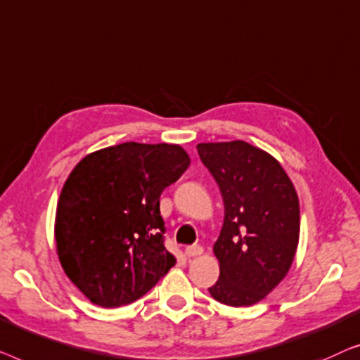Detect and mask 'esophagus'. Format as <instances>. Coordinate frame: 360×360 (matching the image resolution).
Masks as SVG:
<instances>
[{
	"mask_svg": "<svg viewBox=\"0 0 360 360\" xmlns=\"http://www.w3.org/2000/svg\"><path fill=\"white\" fill-rule=\"evenodd\" d=\"M202 252H204V248L200 245H191L186 248V255L189 257H195V256H200Z\"/></svg>",
	"mask_w": 360,
	"mask_h": 360,
	"instance_id": "esophagus-1",
	"label": "esophagus"
}]
</instances>
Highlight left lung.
Returning a JSON list of instances; mask_svg holds the SVG:
<instances>
[{
    "label": "left lung",
    "instance_id": "8db88e82",
    "mask_svg": "<svg viewBox=\"0 0 360 360\" xmlns=\"http://www.w3.org/2000/svg\"><path fill=\"white\" fill-rule=\"evenodd\" d=\"M220 187L225 219L214 252L217 302L250 307L274 290L290 269L300 235V207L279 161L246 141L197 145Z\"/></svg>",
    "mask_w": 360,
    "mask_h": 360
}]
</instances>
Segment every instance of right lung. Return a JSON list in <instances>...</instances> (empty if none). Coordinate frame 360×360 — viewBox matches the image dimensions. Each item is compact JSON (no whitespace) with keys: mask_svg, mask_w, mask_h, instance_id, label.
Returning a JSON list of instances; mask_svg holds the SVG:
<instances>
[{"mask_svg":"<svg viewBox=\"0 0 360 360\" xmlns=\"http://www.w3.org/2000/svg\"><path fill=\"white\" fill-rule=\"evenodd\" d=\"M189 165L179 145L127 141L84 156L70 173L57 205V252L96 305L139 300L174 266L160 195Z\"/></svg>","mask_w":360,"mask_h":360,"instance_id":"1","label":"right lung"}]
</instances>
